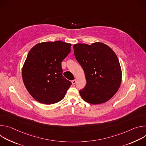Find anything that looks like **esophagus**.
<instances>
[{"label":"esophagus","mask_w":146,"mask_h":146,"mask_svg":"<svg viewBox=\"0 0 146 146\" xmlns=\"http://www.w3.org/2000/svg\"><path fill=\"white\" fill-rule=\"evenodd\" d=\"M76 82V79H75V80H73V81H72V83L73 84H75Z\"/></svg>","instance_id":"1"}]
</instances>
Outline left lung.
Listing matches in <instances>:
<instances>
[{"label":"left lung","instance_id":"1","mask_svg":"<svg viewBox=\"0 0 146 146\" xmlns=\"http://www.w3.org/2000/svg\"><path fill=\"white\" fill-rule=\"evenodd\" d=\"M73 49L87 81L85 88L79 91L81 98L94 105L110 100L118 90L122 78L121 68L115 52L100 42L91 45L76 44Z\"/></svg>","mask_w":146,"mask_h":146}]
</instances>
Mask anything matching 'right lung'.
<instances>
[{"label": "right lung", "mask_w": 146, "mask_h": 146, "mask_svg": "<svg viewBox=\"0 0 146 146\" xmlns=\"http://www.w3.org/2000/svg\"><path fill=\"white\" fill-rule=\"evenodd\" d=\"M72 44L61 41L38 43L29 51L22 77L30 95L37 102L51 105L64 99L72 82L62 75L61 62Z\"/></svg>", "instance_id": "add662e5"}]
</instances>
